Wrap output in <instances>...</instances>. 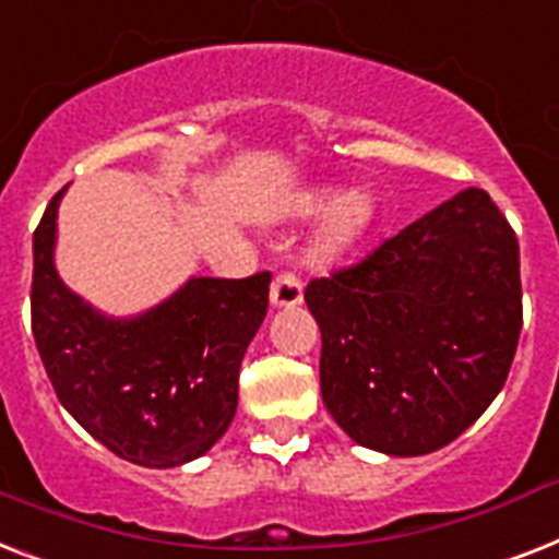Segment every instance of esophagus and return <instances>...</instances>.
<instances>
[{
	"mask_svg": "<svg viewBox=\"0 0 559 559\" xmlns=\"http://www.w3.org/2000/svg\"><path fill=\"white\" fill-rule=\"evenodd\" d=\"M304 298V284L295 272H281L278 278L272 281L270 301L272 307H295Z\"/></svg>",
	"mask_w": 559,
	"mask_h": 559,
	"instance_id": "1",
	"label": "esophagus"
}]
</instances>
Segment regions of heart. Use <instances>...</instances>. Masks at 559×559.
I'll list each match as a JSON object with an SVG mask.
<instances>
[{
    "mask_svg": "<svg viewBox=\"0 0 559 559\" xmlns=\"http://www.w3.org/2000/svg\"><path fill=\"white\" fill-rule=\"evenodd\" d=\"M326 192H310L298 203V215H310L324 203ZM370 215H373V206H370V198L365 192H344L338 194L330 209L321 217L319 229H316V238H312L310 255L316 261H330V258L342 255L344 249H350L358 240V235L365 233L367 224H370Z\"/></svg>",
    "mask_w": 559,
    "mask_h": 559,
    "instance_id": "b5f03b06",
    "label": "heart"
}]
</instances>
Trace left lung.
<instances>
[{"label": "left lung", "mask_w": 559, "mask_h": 559, "mask_svg": "<svg viewBox=\"0 0 559 559\" xmlns=\"http://www.w3.org/2000/svg\"><path fill=\"white\" fill-rule=\"evenodd\" d=\"M321 396L370 451L421 456L491 405L523 326L520 243L483 189H465L365 261L307 284Z\"/></svg>", "instance_id": "1"}]
</instances>
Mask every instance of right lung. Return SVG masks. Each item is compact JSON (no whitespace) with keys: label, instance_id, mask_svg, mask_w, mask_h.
<instances>
[{"label":"right lung","instance_id":"add662e5","mask_svg":"<svg viewBox=\"0 0 559 559\" xmlns=\"http://www.w3.org/2000/svg\"><path fill=\"white\" fill-rule=\"evenodd\" d=\"M62 194L36 226L31 284L34 342L57 399L120 460L143 468L198 460L233 421L240 361L266 316L272 275L189 278L140 316H103L53 266Z\"/></svg>","mask_w":559,"mask_h":559}]
</instances>
